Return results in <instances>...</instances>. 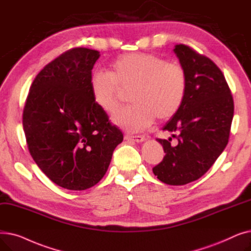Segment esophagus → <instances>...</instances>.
Masks as SVG:
<instances>
[{
	"label": "esophagus",
	"mask_w": 251,
	"mask_h": 251,
	"mask_svg": "<svg viewBox=\"0 0 251 251\" xmlns=\"http://www.w3.org/2000/svg\"><path fill=\"white\" fill-rule=\"evenodd\" d=\"M124 138L126 140H130V141H134V142H143L144 140H146V136L144 135H135V136H132V135H125Z\"/></svg>",
	"instance_id": "34e87169"
}]
</instances>
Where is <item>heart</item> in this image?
I'll use <instances>...</instances> for the list:
<instances>
[{
  "mask_svg": "<svg viewBox=\"0 0 251 251\" xmlns=\"http://www.w3.org/2000/svg\"><path fill=\"white\" fill-rule=\"evenodd\" d=\"M90 90L97 107L113 113L123 92L131 90V105L119 110L113 122L129 132L151 126L154 119L168 121L180 110L187 91V76L182 66L146 52L118 57L111 73L98 70L90 78Z\"/></svg>",
  "mask_w": 251,
  "mask_h": 251,
  "instance_id": "b5f03b06",
  "label": "heart"
}]
</instances>
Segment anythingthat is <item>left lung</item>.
<instances>
[{
	"label": "left lung",
	"mask_w": 251,
	"mask_h": 251,
	"mask_svg": "<svg viewBox=\"0 0 251 251\" xmlns=\"http://www.w3.org/2000/svg\"><path fill=\"white\" fill-rule=\"evenodd\" d=\"M174 52L186 72L187 91L178 113L163 127L176 140L157 139L166 154L152 172L169 185H185L204 175L225 150L234 101L212 60L184 45L175 46Z\"/></svg>",
	"instance_id": "obj_1"
}]
</instances>
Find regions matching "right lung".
<instances>
[{
    "label": "right lung",
    "mask_w": 251,
    "mask_h": 251,
    "mask_svg": "<svg viewBox=\"0 0 251 251\" xmlns=\"http://www.w3.org/2000/svg\"><path fill=\"white\" fill-rule=\"evenodd\" d=\"M100 51L76 48L49 63L30 86L23 129L32 159L68 190L95 186L110 166L123 134L100 110L90 90Z\"/></svg>",
    "instance_id": "add662e5"
}]
</instances>
